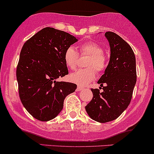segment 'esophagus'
<instances>
[{"label": "esophagus", "instance_id": "esophagus-1", "mask_svg": "<svg viewBox=\"0 0 154 154\" xmlns=\"http://www.w3.org/2000/svg\"><path fill=\"white\" fill-rule=\"evenodd\" d=\"M83 87H81V86H77V91H81V90H83Z\"/></svg>", "mask_w": 154, "mask_h": 154}]
</instances>
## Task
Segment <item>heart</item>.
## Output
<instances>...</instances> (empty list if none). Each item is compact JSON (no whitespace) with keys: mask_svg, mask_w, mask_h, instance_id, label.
<instances>
[{"mask_svg":"<svg viewBox=\"0 0 154 154\" xmlns=\"http://www.w3.org/2000/svg\"><path fill=\"white\" fill-rule=\"evenodd\" d=\"M82 56H88L85 69H80L70 74L71 82L81 86H85L95 78L96 72L103 71L106 66V57L103 48L94 42H87L80 47ZM79 54L75 48L68 47L64 53V60L66 66L71 70L76 69L78 65Z\"/></svg>","mask_w":154,"mask_h":154,"instance_id":"b5f03b06","label":"heart"}]
</instances>
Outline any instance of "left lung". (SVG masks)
I'll use <instances>...</instances> for the list:
<instances>
[{
	"instance_id": "8db88e82",
	"label": "left lung",
	"mask_w": 154,
	"mask_h": 154,
	"mask_svg": "<svg viewBox=\"0 0 154 154\" xmlns=\"http://www.w3.org/2000/svg\"><path fill=\"white\" fill-rule=\"evenodd\" d=\"M109 43L110 59L104 74L97 81L103 91L91 88L93 97L86 110L95 122L106 123L115 120L127 108L136 83V57L125 40L112 32H106Z\"/></svg>"
}]
</instances>
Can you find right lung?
Here are the masks:
<instances>
[{
  "mask_svg": "<svg viewBox=\"0 0 154 154\" xmlns=\"http://www.w3.org/2000/svg\"><path fill=\"white\" fill-rule=\"evenodd\" d=\"M77 41L68 32L45 27L23 45L16 70L18 92L23 106L37 120L57 117L66 96L77 88L74 83L57 80L68 74L64 53Z\"/></svg>",
  "mask_w": 154,
  "mask_h": 154,
  "instance_id": "right-lung-1",
  "label": "right lung"
}]
</instances>
